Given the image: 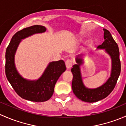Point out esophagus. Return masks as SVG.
Returning a JSON list of instances; mask_svg holds the SVG:
<instances>
[{"label":"esophagus","instance_id":"1","mask_svg":"<svg viewBox=\"0 0 126 126\" xmlns=\"http://www.w3.org/2000/svg\"><path fill=\"white\" fill-rule=\"evenodd\" d=\"M65 64L66 68H68V69H70L72 65V60L71 59H68L65 62Z\"/></svg>","mask_w":126,"mask_h":126}]
</instances>
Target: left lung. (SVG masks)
<instances>
[{"label":"left lung","mask_w":126,"mask_h":126,"mask_svg":"<svg viewBox=\"0 0 126 126\" xmlns=\"http://www.w3.org/2000/svg\"><path fill=\"white\" fill-rule=\"evenodd\" d=\"M104 41L101 45L99 46L98 48L105 49L112 60L111 77L106 83L96 89H88L85 87L82 80L79 67L82 63V60L78 57L76 58V62L78 64H74L71 69L73 74L72 91L77 98L84 102H95L107 97L113 90L120 75L121 62L118 46L109 30L104 29Z\"/></svg>","instance_id":"8db88e82"}]
</instances>
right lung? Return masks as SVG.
<instances>
[{
  "label": "right lung",
  "mask_w": 126,
  "mask_h": 126,
  "mask_svg": "<svg viewBox=\"0 0 126 126\" xmlns=\"http://www.w3.org/2000/svg\"><path fill=\"white\" fill-rule=\"evenodd\" d=\"M46 30L45 27L36 25L18 31L13 35L6 50L5 74L7 79L20 97L33 102H41L49 100L54 93L57 80L66 69L63 60L51 62L43 76L36 81L24 79L17 72L14 57L21 39L34 33L44 32Z\"/></svg>",
  "instance_id": "1"
}]
</instances>
